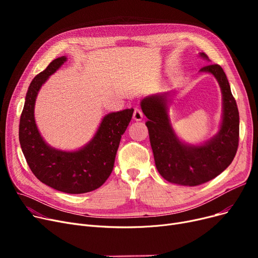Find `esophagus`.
I'll return each instance as SVG.
<instances>
[{"label":"esophagus","mask_w":258,"mask_h":258,"mask_svg":"<svg viewBox=\"0 0 258 258\" xmlns=\"http://www.w3.org/2000/svg\"><path fill=\"white\" fill-rule=\"evenodd\" d=\"M142 118H143V113L141 112V110H139V108H135L134 114H133V119L135 121H141Z\"/></svg>","instance_id":"obj_1"}]
</instances>
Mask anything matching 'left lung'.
<instances>
[{
    "instance_id": "obj_1",
    "label": "left lung",
    "mask_w": 258,
    "mask_h": 258,
    "mask_svg": "<svg viewBox=\"0 0 258 258\" xmlns=\"http://www.w3.org/2000/svg\"><path fill=\"white\" fill-rule=\"evenodd\" d=\"M200 56L209 60L205 53H200ZM200 72L215 77L223 97L220 130L203 144H186L174 133L168 116L169 93L150 95L140 102L148 119L145 124L159 173L166 181L184 186H197L214 179L231 164L238 147V108L224 70L219 64H208Z\"/></svg>"
}]
</instances>
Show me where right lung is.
I'll return each instance as SVG.
<instances>
[{
	"label": "right lung",
	"instance_id": "obj_1",
	"mask_svg": "<svg viewBox=\"0 0 258 258\" xmlns=\"http://www.w3.org/2000/svg\"><path fill=\"white\" fill-rule=\"evenodd\" d=\"M67 59L61 56L52 60L31 81L21 115L19 138L27 163L40 182L58 191L78 195L95 190L110 177L121 135L130 123L134 108L105 115L94 137L77 151L50 146L35 123V100L42 86Z\"/></svg>",
	"mask_w": 258,
	"mask_h": 258
}]
</instances>
